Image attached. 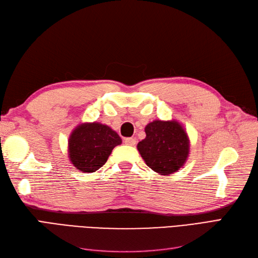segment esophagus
I'll use <instances>...</instances> for the list:
<instances>
[{
    "label": "esophagus",
    "mask_w": 258,
    "mask_h": 258,
    "mask_svg": "<svg viewBox=\"0 0 258 258\" xmlns=\"http://www.w3.org/2000/svg\"><path fill=\"white\" fill-rule=\"evenodd\" d=\"M123 143L127 144V145L134 146V145H136L137 141H136V139H134V138H126V139L123 140Z\"/></svg>",
    "instance_id": "esophagus-1"
}]
</instances>
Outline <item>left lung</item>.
I'll list each match as a JSON object with an SVG mask.
<instances>
[{"instance_id":"obj_1","label":"left lung","mask_w":258,"mask_h":258,"mask_svg":"<svg viewBox=\"0 0 258 258\" xmlns=\"http://www.w3.org/2000/svg\"><path fill=\"white\" fill-rule=\"evenodd\" d=\"M146 138L138 143V151L146 165L161 175L182 168L189 155V138L176 120H154L146 124Z\"/></svg>"}]
</instances>
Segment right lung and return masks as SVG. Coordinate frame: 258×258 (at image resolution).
Returning <instances> with one entry per match:
<instances>
[{
	"label": "right lung",
	"mask_w": 258,
	"mask_h": 258,
	"mask_svg": "<svg viewBox=\"0 0 258 258\" xmlns=\"http://www.w3.org/2000/svg\"><path fill=\"white\" fill-rule=\"evenodd\" d=\"M119 144L121 139L111 127L97 121L84 122L70 135L68 155L77 170L91 173L104 165Z\"/></svg>",
	"instance_id": "obj_1"
}]
</instances>
